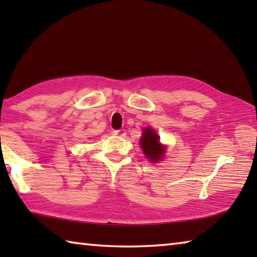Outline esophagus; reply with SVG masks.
<instances>
[{
  "mask_svg": "<svg viewBox=\"0 0 257 257\" xmlns=\"http://www.w3.org/2000/svg\"><path fill=\"white\" fill-rule=\"evenodd\" d=\"M113 135L114 136H119V137H122L125 135V132L123 129H120V130H113Z\"/></svg>",
  "mask_w": 257,
  "mask_h": 257,
  "instance_id": "obj_1",
  "label": "esophagus"
}]
</instances>
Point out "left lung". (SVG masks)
<instances>
[{"label": "left lung", "mask_w": 257, "mask_h": 257, "mask_svg": "<svg viewBox=\"0 0 257 257\" xmlns=\"http://www.w3.org/2000/svg\"><path fill=\"white\" fill-rule=\"evenodd\" d=\"M141 146L147 159L152 162H156L162 159L164 147L160 144V138L153 129L145 128L141 138Z\"/></svg>", "instance_id": "left-lung-1"}]
</instances>
